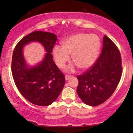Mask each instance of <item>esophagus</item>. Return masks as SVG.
Here are the masks:
<instances>
[{
  "label": "esophagus",
  "mask_w": 133,
  "mask_h": 133,
  "mask_svg": "<svg viewBox=\"0 0 133 133\" xmlns=\"http://www.w3.org/2000/svg\"><path fill=\"white\" fill-rule=\"evenodd\" d=\"M72 77V76L71 75H66L65 76V80H69V78H71Z\"/></svg>",
  "instance_id": "34e87169"
}]
</instances>
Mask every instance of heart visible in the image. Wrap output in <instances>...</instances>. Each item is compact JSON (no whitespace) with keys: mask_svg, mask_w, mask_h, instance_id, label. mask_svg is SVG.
<instances>
[{"mask_svg":"<svg viewBox=\"0 0 133 133\" xmlns=\"http://www.w3.org/2000/svg\"><path fill=\"white\" fill-rule=\"evenodd\" d=\"M101 43L99 37L95 34L78 33L66 37L62 42L61 47L56 45L53 50L57 66L63 68L69 60V55L75 64L81 70L90 68L95 62L100 53ZM75 65L68 70L73 71Z\"/></svg>","mask_w":133,"mask_h":133,"instance_id":"b5f03b06","label":"heart"}]
</instances>
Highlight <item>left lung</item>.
I'll return each mask as SVG.
<instances>
[{
  "mask_svg": "<svg viewBox=\"0 0 133 133\" xmlns=\"http://www.w3.org/2000/svg\"><path fill=\"white\" fill-rule=\"evenodd\" d=\"M121 55L118 48L106 35L103 38L102 51L93 65L78 75L77 92L85 104L97 106L112 95L122 76Z\"/></svg>",
  "mask_w": 133,
  "mask_h": 133,
  "instance_id": "left-lung-1",
  "label": "left lung"
}]
</instances>
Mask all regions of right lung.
I'll use <instances>...</instances> for the list:
<instances>
[{
	"instance_id": "1",
	"label": "right lung",
	"mask_w": 133,
	"mask_h": 133,
	"mask_svg": "<svg viewBox=\"0 0 133 133\" xmlns=\"http://www.w3.org/2000/svg\"><path fill=\"white\" fill-rule=\"evenodd\" d=\"M56 35L49 32H32L22 38L13 53L11 71L15 85L26 100L40 106H47L56 100L65 84V76L53 60ZM31 41L41 43L47 52L44 60L29 68L23 58V46Z\"/></svg>"
}]
</instances>
